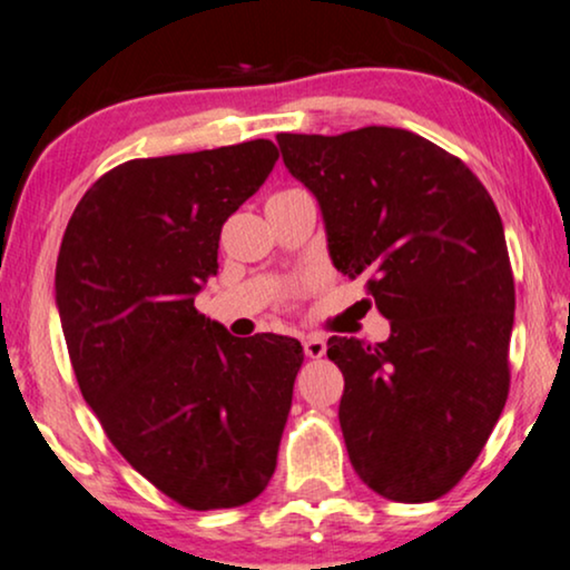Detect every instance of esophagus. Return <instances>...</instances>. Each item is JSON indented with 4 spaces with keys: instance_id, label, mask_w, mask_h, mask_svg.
<instances>
[{
    "instance_id": "esophagus-1",
    "label": "esophagus",
    "mask_w": 570,
    "mask_h": 570,
    "mask_svg": "<svg viewBox=\"0 0 570 570\" xmlns=\"http://www.w3.org/2000/svg\"><path fill=\"white\" fill-rule=\"evenodd\" d=\"M303 351H306L308 358H322L327 353V340L322 335H306L303 337Z\"/></svg>"
}]
</instances>
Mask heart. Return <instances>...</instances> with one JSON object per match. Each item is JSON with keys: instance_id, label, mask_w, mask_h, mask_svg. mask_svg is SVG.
<instances>
[{"instance_id": "obj_1", "label": "heart", "mask_w": 570, "mask_h": 570, "mask_svg": "<svg viewBox=\"0 0 570 570\" xmlns=\"http://www.w3.org/2000/svg\"><path fill=\"white\" fill-rule=\"evenodd\" d=\"M295 190H301V188H287V190H279V194H295ZM279 194H275V196H279Z\"/></svg>"}]
</instances>
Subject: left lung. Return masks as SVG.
Returning <instances> with one entry per match:
<instances>
[{"mask_svg": "<svg viewBox=\"0 0 570 570\" xmlns=\"http://www.w3.org/2000/svg\"><path fill=\"white\" fill-rule=\"evenodd\" d=\"M320 198L337 272L366 279L384 343L332 335L340 426L361 482L395 502L448 494L482 453L511 390L513 269L482 180L411 130L279 132Z\"/></svg>", "mask_w": 570, "mask_h": 570, "instance_id": "1", "label": "left lung"}]
</instances>
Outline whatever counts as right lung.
I'll list each match as a JSON object with an SVG mask.
<instances>
[{"mask_svg": "<svg viewBox=\"0 0 570 570\" xmlns=\"http://www.w3.org/2000/svg\"><path fill=\"white\" fill-rule=\"evenodd\" d=\"M267 138L130 159L86 190L57 258L70 364L109 442L188 511L240 508L277 465L298 340L233 337L194 295L227 217L277 161Z\"/></svg>", "mask_w": 570, "mask_h": 570, "instance_id": "right-lung-1", "label": "right lung"}]
</instances>
